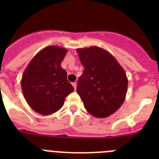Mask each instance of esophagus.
Listing matches in <instances>:
<instances>
[{"label":"esophagus","instance_id":"1","mask_svg":"<svg viewBox=\"0 0 159 159\" xmlns=\"http://www.w3.org/2000/svg\"><path fill=\"white\" fill-rule=\"evenodd\" d=\"M72 86L74 87V89H76V86H77V84H76V82H74V83H72Z\"/></svg>","mask_w":159,"mask_h":159}]
</instances>
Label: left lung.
<instances>
[{
    "label": "left lung",
    "instance_id": "8db88e82",
    "mask_svg": "<svg viewBox=\"0 0 159 159\" xmlns=\"http://www.w3.org/2000/svg\"><path fill=\"white\" fill-rule=\"evenodd\" d=\"M76 51L84 67L77 93L91 115L108 117L124 101L128 84L126 73L116 58L101 48L92 46Z\"/></svg>",
    "mask_w": 159,
    "mask_h": 159
}]
</instances>
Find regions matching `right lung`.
<instances>
[{"label": "right lung", "mask_w": 159, "mask_h": 159, "mask_svg": "<svg viewBox=\"0 0 159 159\" xmlns=\"http://www.w3.org/2000/svg\"><path fill=\"white\" fill-rule=\"evenodd\" d=\"M67 49L48 46L33 57L22 75L25 99L32 110L48 116L62 107L65 98L74 92L61 62Z\"/></svg>", "instance_id": "add662e5"}]
</instances>
